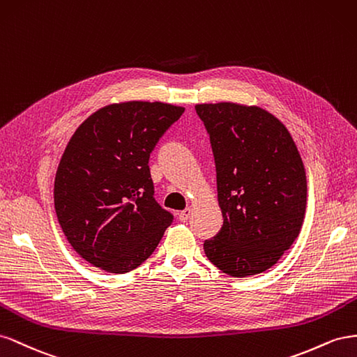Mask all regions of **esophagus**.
Segmentation results:
<instances>
[{
  "label": "esophagus",
  "mask_w": 357,
  "mask_h": 357,
  "mask_svg": "<svg viewBox=\"0 0 357 357\" xmlns=\"http://www.w3.org/2000/svg\"><path fill=\"white\" fill-rule=\"evenodd\" d=\"M190 215H191V208H185L184 211H181V212L178 213V217H179V220H181L182 222H185V221H188Z\"/></svg>",
  "instance_id": "esophagus-1"
}]
</instances>
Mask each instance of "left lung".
<instances>
[{
  "label": "left lung",
  "mask_w": 357,
  "mask_h": 357,
  "mask_svg": "<svg viewBox=\"0 0 357 357\" xmlns=\"http://www.w3.org/2000/svg\"><path fill=\"white\" fill-rule=\"evenodd\" d=\"M217 169L222 227L205 241L206 257L235 278L272 268L299 236L307 175L282 122L259 106L196 105Z\"/></svg>",
  "instance_id": "left-lung-1"
}]
</instances>
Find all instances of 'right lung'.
Wrapping results in <instances>:
<instances>
[{"label": "right lung", "instance_id": "add662e5", "mask_svg": "<svg viewBox=\"0 0 357 357\" xmlns=\"http://www.w3.org/2000/svg\"><path fill=\"white\" fill-rule=\"evenodd\" d=\"M184 110L160 101L114 103L71 136L55 175V212L70 245L93 266L136 269L172 224V213L154 199L148 162Z\"/></svg>", "mask_w": 357, "mask_h": 357}]
</instances>
